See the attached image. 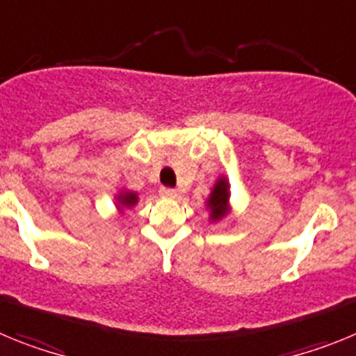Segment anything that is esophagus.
Returning <instances> with one entry per match:
<instances>
[{
    "instance_id": "obj_1",
    "label": "esophagus",
    "mask_w": 356,
    "mask_h": 356,
    "mask_svg": "<svg viewBox=\"0 0 356 356\" xmlns=\"http://www.w3.org/2000/svg\"><path fill=\"white\" fill-rule=\"evenodd\" d=\"M160 194L165 197H176L178 196V191L172 187H160Z\"/></svg>"
}]
</instances>
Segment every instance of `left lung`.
Returning <instances> with one entry per match:
<instances>
[{
    "label": "left lung",
    "mask_w": 356,
    "mask_h": 356,
    "mask_svg": "<svg viewBox=\"0 0 356 356\" xmlns=\"http://www.w3.org/2000/svg\"><path fill=\"white\" fill-rule=\"evenodd\" d=\"M226 203H228V184L225 180H219L209 197V207L212 210L210 217L212 219H221L226 212Z\"/></svg>",
    "instance_id": "obj_1"
}]
</instances>
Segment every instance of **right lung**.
Returning <instances> with one entry per match:
<instances>
[{
    "label": "right lung",
    "mask_w": 356,
    "mask_h": 356,
    "mask_svg": "<svg viewBox=\"0 0 356 356\" xmlns=\"http://www.w3.org/2000/svg\"><path fill=\"white\" fill-rule=\"evenodd\" d=\"M119 200H121V203L124 207H131L137 203V194L134 193H124L122 196H119Z\"/></svg>",
    "instance_id": "add662e5"
}]
</instances>
